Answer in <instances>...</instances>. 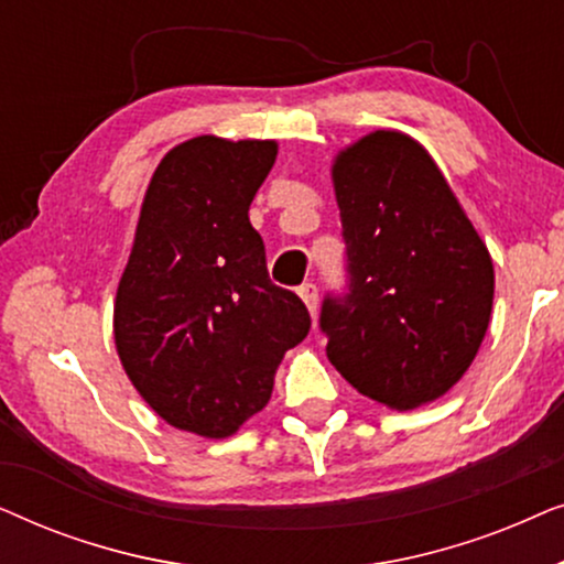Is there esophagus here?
Listing matches in <instances>:
<instances>
[{
    "mask_svg": "<svg viewBox=\"0 0 564 564\" xmlns=\"http://www.w3.org/2000/svg\"><path fill=\"white\" fill-rule=\"evenodd\" d=\"M297 295L303 297V303L307 305V311H311V315L315 318V313H318V288H315L313 282H305L303 288L297 290Z\"/></svg>",
    "mask_w": 564,
    "mask_h": 564,
    "instance_id": "esophagus-1",
    "label": "esophagus"
}]
</instances>
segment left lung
<instances>
[{
    "mask_svg": "<svg viewBox=\"0 0 564 564\" xmlns=\"http://www.w3.org/2000/svg\"><path fill=\"white\" fill-rule=\"evenodd\" d=\"M349 292L326 297V354L361 395L434 403L462 380L490 326L496 272L442 169L411 135L375 130L330 166Z\"/></svg>",
    "mask_w": 564,
    "mask_h": 564,
    "instance_id": "8db88e82",
    "label": "left lung"
}]
</instances>
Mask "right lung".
Returning <instances> with one entry per match:
<instances>
[{"mask_svg":"<svg viewBox=\"0 0 564 564\" xmlns=\"http://www.w3.org/2000/svg\"><path fill=\"white\" fill-rule=\"evenodd\" d=\"M276 141L189 138L145 189L115 297V346L169 426L236 434L269 403L284 351L311 330L295 292L272 284L249 205Z\"/></svg>","mask_w":564,"mask_h":564,"instance_id":"add662e5","label":"right lung"}]
</instances>
